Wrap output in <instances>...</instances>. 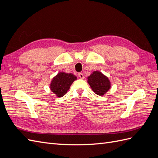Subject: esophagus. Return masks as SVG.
I'll use <instances>...</instances> for the list:
<instances>
[{"label":"esophagus","mask_w":158,"mask_h":158,"mask_svg":"<svg viewBox=\"0 0 158 158\" xmlns=\"http://www.w3.org/2000/svg\"><path fill=\"white\" fill-rule=\"evenodd\" d=\"M78 76L80 77V78H81V79H83V78H84V74H83V73H78Z\"/></svg>","instance_id":"obj_1"}]
</instances>
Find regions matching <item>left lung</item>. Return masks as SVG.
<instances>
[{"mask_svg": "<svg viewBox=\"0 0 158 158\" xmlns=\"http://www.w3.org/2000/svg\"><path fill=\"white\" fill-rule=\"evenodd\" d=\"M88 82L94 92L98 95H103L111 88L107 76L98 71H94L88 78Z\"/></svg>", "mask_w": 158, "mask_h": 158, "instance_id": "obj_1", "label": "left lung"}]
</instances>
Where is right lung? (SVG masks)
Returning <instances> with one entry per match:
<instances>
[{"label":"right lung","instance_id":"right-lung-1","mask_svg":"<svg viewBox=\"0 0 158 158\" xmlns=\"http://www.w3.org/2000/svg\"><path fill=\"white\" fill-rule=\"evenodd\" d=\"M76 80V76L71 73H60L52 80L51 90L58 97H63L67 93L71 84Z\"/></svg>","mask_w":158,"mask_h":158}]
</instances>
